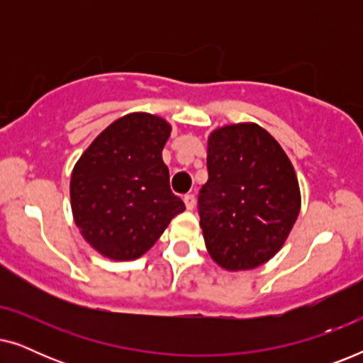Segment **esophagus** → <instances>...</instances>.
<instances>
[{
    "label": "esophagus",
    "mask_w": 363,
    "mask_h": 363,
    "mask_svg": "<svg viewBox=\"0 0 363 363\" xmlns=\"http://www.w3.org/2000/svg\"><path fill=\"white\" fill-rule=\"evenodd\" d=\"M183 201H185V206L188 208V210H193V208H195V195H185L183 196Z\"/></svg>",
    "instance_id": "1"
}]
</instances>
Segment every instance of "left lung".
Wrapping results in <instances>:
<instances>
[{
	"instance_id": "obj_1",
	"label": "left lung",
	"mask_w": 363,
	"mask_h": 363,
	"mask_svg": "<svg viewBox=\"0 0 363 363\" xmlns=\"http://www.w3.org/2000/svg\"><path fill=\"white\" fill-rule=\"evenodd\" d=\"M200 226L208 255L236 272L264 264L284 246L301 211L296 170L279 142L255 122L208 135Z\"/></svg>"
}]
</instances>
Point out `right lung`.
<instances>
[{
  "instance_id": "1",
  "label": "right lung",
  "mask_w": 363,
  "mask_h": 363,
  "mask_svg": "<svg viewBox=\"0 0 363 363\" xmlns=\"http://www.w3.org/2000/svg\"><path fill=\"white\" fill-rule=\"evenodd\" d=\"M172 125L147 112L127 113L99 133L71 175L74 223L99 255L133 261L155 245L185 203L170 190L162 158Z\"/></svg>"
}]
</instances>
